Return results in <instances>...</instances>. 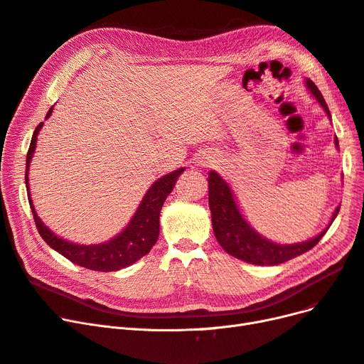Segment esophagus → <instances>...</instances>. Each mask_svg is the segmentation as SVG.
Returning a JSON list of instances; mask_svg holds the SVG:
<instances>
[{
  "label": "esophagus",
  "mask_w": 364,
  "mask_h": 364,
  "mask_svg": "<svg viewBox=\"0 0 364 364\" xmlns=\"http://www.w3.org/2000/svg\"><path fill=\"white\" fill-rule=\"evenodd\" d=\"M211 159H213V157H210V156H205V157H199V160H196V164H198V165H208L210 161H213Z\"/></svg>",
  "instance_id": "34e87169"
}]
</instances>
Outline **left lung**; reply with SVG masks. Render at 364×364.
Wrapping results in <instances>:
<instances>
[{
	"mask_svg": "<svg viewBox=\"0 0 364 364\" xmlns=\"http://www.w3.org/2000/svg\"><path fill=\"white\" fill-rule=\"evenodd\" d=\"M304 84L309 92L312 94L327 117L331 119L328 106L318 87L309 77L304 79ZM334 145L336 148H339L338 136H334ZM208 205L211 211L213 231L223 250L232 255L237 259L255 265H277L311 250L328 231L330 225L341 210V205L336 207L328 225L318 235L299 241V243L287 245L268 240L255 230L241 214L230 184L216 171L208 172Z\"/></svg>",
	"mask_w": 364,
	"mask_h": 364,
	"instance_id": "8db88e82",
	"label": "left lung"
}]
</instances>
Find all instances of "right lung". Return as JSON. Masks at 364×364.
<instances>
[{
    "instance_id": "1",
    "label": "right lung",
    "mask_w": 364,
    "mask_h": 364,
    "mask_svg": "<svg viewBox=\"0 0 364 364\" xmlns=\"http://www.w3.org/2000/svg\"><path fill=\"white\" fill-rule=\"evenodd\" d=\"M52 111H53V106L48 111L46 119L50 117ZM42 127H43V123H40L33 133L30 150H28V154H26L25 184H26V192H28V200H30V207L33 211L37 231L46 241V245L53 250L61 253L64 258L72 261L73 264L85 267L88 270H94V272H118L121 268H126L136 262L138 259H141L142 257H145V255L156 245V241L159 238L160 210L164 207L166 196L172 192L175 181H177V178L180 177L181 172H184L186 168H178L164 175V177L157 178L144 195L136 211H134L132 219L124 226V230H121V232H118L115 237L97 245L73 243V241L65 240L49 230V228L43 223V220L38 218L31 199L30 180H28L30 164L37 146L38 132L42 130Z\"/></svg>"
}]
</instances>
